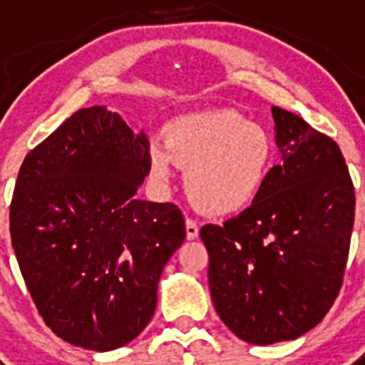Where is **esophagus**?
Instances as JSON below:
<instances>
[{
  "label": "esophagus",
  "instance_id": "1",
  "mask_svg": "<svg viewBox=\"0 0 365 365\" xmlns=\"http://www.w3.org/2000/svg\"><path fill=\"white\" fill-rule=\"evenodd\" d=\"M185 235H187V240H193L199 237V225L193 220H185Z\"/></svg>",
  "mask_w": 365,
  "mask_h": 365
}]
</instances>
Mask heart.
Segmentation results:
<instances>
[{
	"label": "heart",
	"instance_id": "obj_1",
	"mask_svg": "<svg viewBox=\"0 0 365 365\" xmlns=\"http://www.w3.org/2000/svg\"><path fill=\"white\" fill-rule=\"evenodd\" d=\"M274 159L269 132L233 111H210L170 123L166 142L149 145V172L166 183L172 160L185 168V193L200 212L244 210L265 185Z\"/></svg>",
	"mask_w": 365,
	"mask_h": 365
}]
</instances>
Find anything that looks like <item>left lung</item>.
Returning a JSON list of instances; mask_svg holds the SVG:
<instances>
[{
  "label": "left lung",
  "mask_w": 365,
  "mask_h": 365,
  "mask_svg": "<svg viewBox=\"0 0 365 365\" xmlns=\"http://www.w3.org/2000/svg\"><path fill=\"white\" fill-rule=\"evenodd\" d=\"M282 165L255 200L222 225H205L216 312L252 345L292 341L331 309L354 225V185L339 145L272 106Z\"/></svg>",
  "instance_id": "8db88e82"
}]
</instances>
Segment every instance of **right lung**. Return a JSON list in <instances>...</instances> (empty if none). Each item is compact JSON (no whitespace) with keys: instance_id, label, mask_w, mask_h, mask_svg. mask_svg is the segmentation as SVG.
<instances>
[{"instance_id":"obj_1","label":"right lung","mask_w":365,"mask_h":365,"mask_svg":"<svg viewBox=\"0 0 365 365\" xmlns=\"http://www.w3.org/2000/svg\"><path fill=\"white\" fill-rule=\"evenodd\" d=\"M148 174V136L104 106L76 111L20 166L14 255L45 324L70 345L113 351L153 317L185 222L170 202L138 199Z\"/></svg>"}]
</instances>
